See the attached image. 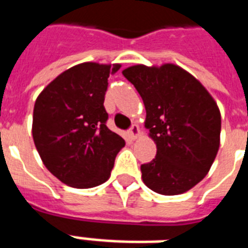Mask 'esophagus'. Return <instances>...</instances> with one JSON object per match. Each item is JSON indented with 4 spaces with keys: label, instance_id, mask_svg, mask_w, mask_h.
<instances>
[{
    "label": "esophagus",
    "instance_id": "1",
    "mask_svg": "<svg viewBox=\"0 0 248 248\" xmlns=\"http://www.w3.org/2000/svg\"><path fill=\"white\" fill-rule=\"evenodd\" d=\"M128 134L131 136V139H136V138L140 135L139 126H138V124H132L131 127H130V130H128Z\"/></svg>",
    "mask_w": 248,
    "mask_h": 248
}]
</instances>
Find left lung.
<instances>
[{
    "label": "left lung",
    "mask_w": 248,
    "mask_h": 248,
    "mask_svg": "<svg viewBox=\"0 0 248 248\" xmlns=\"http://www.w3.org/2000/svg\"><path fill=\"white\" fill-rule=\"evenodd\" d=\"M122 75L143 99L145 127L157 155L141 165L144 184L163 196H176L200 183L215 161L221 116L202 83L173 64L134 65Z\"/></svg>",
    "instance_id": "left-lung-1"
}]
</instances>
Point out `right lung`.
<instances>
[{"mask_svg":"<svg viewBox=\"0 0 248 248\" xmlns=\"http://www.w3.org/2000/svg\"><path fill=\"white\" fill-rule=\"evenodd\" d=\"M120 64L82 63L48 83L33 109L32 135L46 169L73 188H93L110 176L124 140L107 127L108 77Z\"/></svg>","mask_w":248,"mask_h":248,"instance_id":"obj_1","label":"right lung"}]
</instances>
